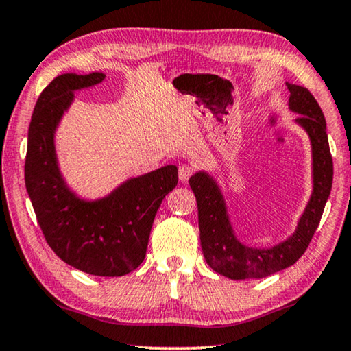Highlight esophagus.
Wrapping results in <instances>:
<instances>
[{
  "instance_id": "1",
  "label": "esophagus",
  "mask_w": 351,
  "mask_h": 351,
  "mask_svg": "<svg viewBox=\"0 0 351 351\" xmlns=\"http://www.w3.org/2000/svg\"><path fill=\"white\" fill-rule=\"evenodd\" d=\"M191 174H193V169H191L190 166L182 165L179 167V179H180V182H188V179H190Z\"/></svg>"
}]
</instances>
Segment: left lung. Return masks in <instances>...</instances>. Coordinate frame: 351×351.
Segmentation results:
<instances>
[{
  "label": "left lung",
  "mask_w": 351,
  "mask_h": 351,
  "mask_svg": "<svg viewBox=\"0 0 351 351\" xmlns=\"http://www.w3.org/2000/svg\"><path fill=\"white\" fill-rule=\"evenodd\" d=\"M287 87L289 90V110L301 114L296 123L311 139L313 180L311 199L299 218L296 230L287 241L269 248L242 243L232 230L225 197L217 180L206 171H197L190 179L197 202L202 253L213 271L231 280L263 278L293 266L307 250L331 193L332 156L322 108L307 88L294 84H287Z\"/></svg>",
  "instance_id": "1"
}]
</instances>
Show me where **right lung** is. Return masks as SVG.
I'll return each instance as SVG.
<instances>
[{
	"mask_svg": "<svg viewBox=\"0 0 351 351\" xmlns=\"http://www.w3.org/2000/svg\"><path fill=\"white\" fill-rule=\"evenodd\" d=\"M103 73L62 74L38 98L28 130L25 185L45 241L79 271L120 277L144 261L156 210L179 182L167 165L131 177L108 196L88 201L66 184L55 150V133L74 93L104 80Z\"/></svg>",
	"mask_w": 351,
	"mask_h": 351,
	"instance_id": "add662e5",
	"label": "right lung"
}]
</instances>
